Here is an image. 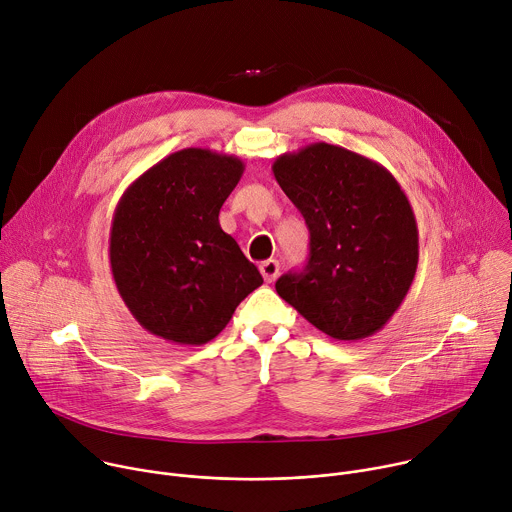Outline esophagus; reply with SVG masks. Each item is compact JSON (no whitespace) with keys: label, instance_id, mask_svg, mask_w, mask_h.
<instances>
[{"label":"esophagus","instance_id":"34e87169","mask_svg":"<svg viewBox=\"0 0 512 512\" xmlns=\"http://www.w3.org/2000/svg\"><path fill=\"white\" fill-rule=\"evenodd\" d=\"M259 271H261L263 279H265L267 283H271V281L277 277V273H279V263H277L275 259H267V261L259 263Z\"/></svg>","mask_w":512,"mask_h":512}]
</instances>
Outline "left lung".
Listing matches in <instances>:
<instances>
[{
  "label": "left lung",
  "mask_w": 512,
  "mask_h": 512,
  "mask_svg": "<svg viewBox=\"0 0 512 512\" xmlns=\"http://www.w3.org/2000/svg\"><path fill=\"white\" fill-rule=\"evenodd\" d=\"M273 176L304 214L310 259L275 289L334 340L379 332L403 304L419 261L413 208L395 176L332 143L275 158Z\"/></svg>",
  "instance_id": "obj_1"
}]
</instances>
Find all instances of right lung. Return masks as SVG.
<instances>
[{"label": "right lung", "mask_w": 512, "mask_h": 512, "mask_svg": "<svg viewBox=\"0 0 512 512\" xmlns=\"http://www.w3.org/2000/svg\"><path fill=\"white\" fill-rule=\"evenodd\" d=\"M243 170L237 156L186 148L145 170L117 202L111 273L148 332L174 344H206L263 283L218 223Z\"/></svg>", "instance_id": "add662e5"}]
</instances>
